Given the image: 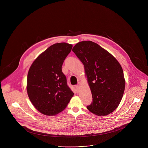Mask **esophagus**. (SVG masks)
<instances>
[{
  "label": "esophagus",
  "mask_w": 148,
  "mask_h": 148,
  "mask_svg": "<svg viewBox=\"0 0 148 148\" xmlns=\"http://www.w3.org/2000/svg\"><path fill=\"white\" fill-rule=\"evenodd\" d=\"M75 89H76V90H77V92H79V85H75Z\"/></svg>",
  "instance_id": "obj_1"
}]
</instances>
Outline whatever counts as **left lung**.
<instances>
[{
  "instance_id": "8db88e82",
  "label": "left lung",
  "mask_w": 148,
  "mask_h": 148,
  "mask_svg": "<svg viewBox=\"0 0 148 148\" xmlns=\"http://www.w3.org/2000/svg\"><path fill=\"white\" fill-rule=\"evenodd\" d=\"M84 66L92 101L87 109L98 116L114 112L119 105L125 81L119 63L108 51L92 41L78 42L73 48Z\"/></svg>"
}]
</instances>
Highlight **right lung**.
Masks as SVG:
<instances>
[{"instance_id":"1","label":"right lung","mask_w":148,"mask_h":148,"mask_svg":"<svg viewBox=\"0 0 148 148\" xmlns=\"http://www.w3.org/2000/svg\"><path fill=\"white\" fill-rule=\"evenodd\" d=\"M72 47L66 42L54 44L38 56L29 68L28 95L33 105L42 114L53 116L62 112L74 94L62 71Z\"/></svg>"}]
</instances>
